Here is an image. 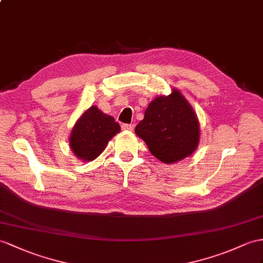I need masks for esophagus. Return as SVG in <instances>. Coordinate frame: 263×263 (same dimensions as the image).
I'll list each match as a JSON object with an SVG mask.
<instances>
[{
	"mask_svg": "<svg viewBox=\"0 0 263 263\" xmlns=\"http://www.w3.org/2000/svg\"><path fill=\"white\" fill-rule=\"evenodd\" d=\"M121 128H123V130H129V132H132L134 129V125H132V124H123V125H121Z\"/></svg>",
	"mask_w": 263,
	"mask_h": 263,
	"instance_id": "esophagus-1",
	"label": "esophagus"
}]
</instances>
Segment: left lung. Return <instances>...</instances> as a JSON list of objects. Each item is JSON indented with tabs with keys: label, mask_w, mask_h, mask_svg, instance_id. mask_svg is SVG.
I'll use <instances>...</instances> for the list:
<instances>
[{
	"label": "left lung",
	"mask_w": 263,
	"mask_h": 263,
	"mask_svg": "<svg viewBox=\"0 0 263 263\" xmlns=\"http://www.w3.org/2000/svg\"><path fill=\"white\" fill-rule=\"evenodd\" d=\"M149 152L165 164H175L193 154L200 143V123L187 99L176 88L149 102L135 128Z\"/></svg>",
	"instance_id": "1"
}]
</instances>
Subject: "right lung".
<instances>
[{
    "mask_svg": "<svg viewBox=\"0 0 263 263\" xmlns=\"http://www.w3.org/2000/svg\"><path fill=\"white\" fill-rule=\"evenodd\" d=\"M119 132L120 126L111 116L102 112L97 106H91L76 121L70 133L69 146L80 161L91 162Z\"/></svg>",
    "mask_w": 263,
    "mask_h": 263,
    "instance_id": "add662e5",
    "label": "right lung"
}]
</instances>
